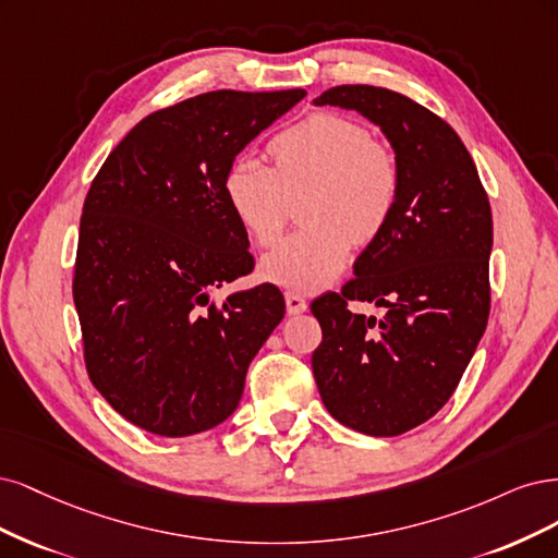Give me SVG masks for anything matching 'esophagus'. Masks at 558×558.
Segmentation results:
<instances>
[{"instance_id": "obj_1", "label": "esophagus", "mask_w": 558, "mask_h": 558, "mask_svg": "<svg viewBox=\"0 0 558 558\" xmlns=\"http://www.w3.org/2000/svg\"><path fill=\"white\" fill-rule=\"evenodd\" d=\"M284 303H287V313H290V315H301V313L308 311V301H305L296 292H287Z\"/></svg>"}]
</instances>
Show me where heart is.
<instances>
[{
  "label": "heart",
  "instance_id": "1",
  "mask_svg": "<svg viewBox=\"0 0 558 558\" xmlns=\"http://www.w3.org/2000/svg\"><path fill=\"white\" fill-rule=\"evenodd\" d=\"M268 167L233 159L222 181L225 202L245 236L274 245L299 206L303 229L262 259V278L313 292L343 271L352 245L383 236L401 194V165L389 143L371 138L362 122L313 113L268 141Z\"/></svg>",
  "mask_w": 558,
  "mask_h": 558
}]
</instances>
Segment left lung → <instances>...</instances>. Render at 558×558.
I'll return each instance as SVG.
<instances>
[{
	"label": "left lung",
	"mask_w": 558,
	"mask_h": 558,
	"mask_svg": "<svg viewBox=\"0 0 558 558\" xmlns=\"http://www.w3.org/2000/svg\"><path fill=\"white\" fill-rule=\"evenodd\" d=\"M317 106L356 111L383 130L401 194L380 239L340 294L313 301L322 343L313 373L331 415L359 434L401 436L452 397L487 329L492 206L475 161L449 124L393 89L338 85ZM350 300L385 304L383 320Z\"/></svg>",
	"instance_id": "obj_1"
}]
</instances>
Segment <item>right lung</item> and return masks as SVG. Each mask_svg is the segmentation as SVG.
<instances>
[{
  "label": "right lung",
  "instance_id": "obj_1",
  "mask_svg": "<svg viewBox=\"0 0 558 558\" xmlns=\"http://www.w3.org/2000/svg\"><path fill=\"white\" fill-rule=\"evenodd\" d=\"M305 89H215L143 118L85 196L74 303L87 375L120 415L167 438L236 410L245 373L284 317L276 284L210 301L253 271L222 181Z\"/></svg>",
  "mask_w": 558,
  "mask_h": 558
}]
</instances>
